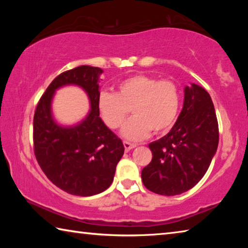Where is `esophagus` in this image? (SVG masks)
Wrapping results in <instances>:
<instances>
[{
    "label": "esophagus",
    "instance_id": "1",
    "mask_svg": "<svg viewBox=\"0 0 248 248\" xmlns=\"http://www.w3.org/2000/svg\"><path fill=\"white\" fill-rule=\"evenodd\" d=\"M124 149H125V151H130V150H132V149H134L137 146V144H134V143H130V142H127V141H124Z\"/></svg>",
    "mask_w": 248,
    "mask_h": 248
}]
</instances>
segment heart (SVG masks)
I'll return each mask as SVG.
<instances>
[{
  "label": "heart",
  "mask_w": 248,
  "mask_h": 248,
  "mask_svg": "<svg viewBox=\"0 0 248 248\" xmlns=\"http://www.w3.org/2000/svg\"><path fill=\"white\" fill-rule=\"evenodd\" d=\"M180 93L176 84L150 75L138 74L120 82L116 93L103 92L97 102L99 115L110 129H118L127 119L130 109L133 117L121 130L125 139L140 141L151 130L162 132L177 118Z\"/></svg>",
  "instance_id": "b5f03b06"
}]
</instances>
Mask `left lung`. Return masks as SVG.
I'll use <instances>...</instances> for the list:
<instances>
[{"label":"left lung","instance_id":"1","mask_svg":"<svg viewBox=\"0 0 248 248\" xmlns=\"http://www.w3.org/2000/svg\"><path fill=\"white\" fill-rule=\"evenodd\" d=\"M184 106L170 131L149 144L152 161L142 170L149 190L176 196L191 189L208 170L219 144L212 99L203 87H185Z\"/></svg>","mask_w":248,"mask_h":248}]
</instances>
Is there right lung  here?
I'll return each mask as SVG.
<instances>
[{"instance_id": "add662e5", "label": "right lung", "mask_w": 248, "mask_h": 248, "mask_svg": "<svg viewBox=\"0 0 248 248\" xmlns=\"http://www.w3.org/2000/svg\"><path fill=\"white\" fill-rule=\"evenodd\" d=\"M100 68L81 65L53 79L37 105L33 116V150L38 164L51 183L68 194L81 197L106 190L114 180L124 146L99 117ZM66 85L81 87L91 109L73 126L59 125L52 115L55 91Z\"/></svg>"}]
</instances>
